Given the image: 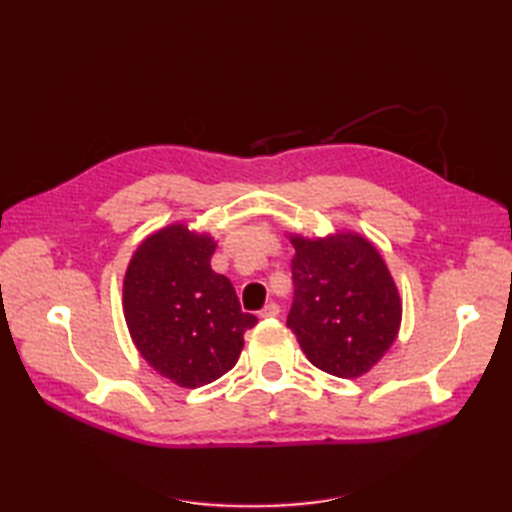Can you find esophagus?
Instances as JSON below:
<instances>
[{
	"label": "esophagus",
	"instance_id": "esophagus-1",
	"mask_svg": "<svg viewBox=\"0 0 512 512\" xmlns=\"http://www.w3.org/2000/svg\"><path fill=\"white\" fill-rule=\"evenodd\" d=\"M277 314H279V306H277L275 301L266 303V306H264L262 310H259V317H262V319H275Z\"/></svg>",
	"mask_w": 512,
	"mask_h": 512
}]
</instances>
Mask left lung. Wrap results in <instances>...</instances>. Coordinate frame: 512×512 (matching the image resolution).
<instances>
[{"instance_id": "8db88e82", "label": "left lung", "mask_w": 512, "mask_h": 512, "mask_svg": "<svg viewBox=\"0 0 512 512\" xmlns=\"http://www.w3.org/2000/svg\"><path fill=\"white\" fill-rule=\"evenodd\" d=\"M295 299L286 325L308 361L339 378L369 372L396 341L400 297L378 250L365 237H290Z\"/></svg>"}]
</instances>
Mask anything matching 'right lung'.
<instances>
[{
  "instance_id": "right-lung-1",
  "label": "right lung",
  "mask_w": 512,
  "mask_h": 512,
  "mask_svg": "<svg viewBox=\"0 0 512 512\" xmlns=\"http://www.w3.org/2000/svg\"><path fill=\"white\" fill-rule=\"evenodd\" d=\"M215 242L171 224L149 235L123 281L129 334L140 356L180 387H202L233 369L244 332L257 323L242 312L228 277L211 268Z\"/></svg>"
}]
</instances>
